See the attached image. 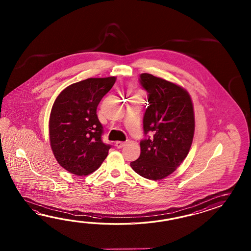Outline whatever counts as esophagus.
<instances>
[{
	"label": "esophagus",
	"mask_w": 251,
	"mask_h": 251,
	"mask_svg": "<svg viewBox=\"0 0 251 251\" xmlns=\"http://www.w3.org/2000/svg\"><path fill=\"white\" fill-rule=\"evenodd\" d=\"M115 145H116V147H117L118 149H121V148H123L124 146L126 145V143H125V142H117Z\"/></svg>",
	"instance_id": "obj_1"
}]
</instances>
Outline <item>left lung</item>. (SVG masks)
Wrapping results in <instances>:
<instances>
[{"mask_svg":"<svg viewBox=\"0 0 251 251\" xmlns=\"http://www.w3.org/2000/svg\"><path fill=\"white\" fill-rule=\"evenodd\" d=\"M139 80L148 93L149 106L141 154L130 165L140 176L159 180L176 171L190 150L195 132L192 100L180 86L152 75L142 74Z\"/></svg>","mask_w":251,"mask_h":251,"instance_id":"left-lung-1","label":"left lung"}]
</instances>
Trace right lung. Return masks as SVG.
Wrapping results in <instances>:
<instances>
[{
  "label": "right lung",
  "mask_w": 251,
  "mask_h": 251,
  "mask_svg": "<svg viewBox=\"0 0 251 251\" xmlns=\"http://www.w3.org/2000/svg\"><path fill=\"white\" fill-rule=\"evenodd\" d=\"M116 77L89 78L68 86L53 103L49 138L53 155L64 170L87 176L100 168L111 145L102 142L103 126L97 107Z\"/></svg>",
  "instance_id": "1"
}]
</instances>
